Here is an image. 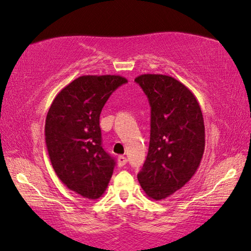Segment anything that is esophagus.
Here are the masks:
<instances>
[{"mask_svg":"<svg viewBox=\"0 0 251 251\" xmlns=\"http://www.w3.org/2000/svg\"><path fill=\"white\" fill-rule=\"evenodd\" d=\"M126 163V157L125 155H120L118 157V164L119 167H123Z\"/></svg>","mask_w":251,"mask_h":251,"instance_id":"1","label":"esophagus"}]
</instances>
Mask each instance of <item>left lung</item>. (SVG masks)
<instances>
[{
	"label": "left lung",
	"mask_w": 251,
	"mask_h": 251,
	"mask_svg": "<svg viewBox=\"0 0 251 251\" xmlns=\"http://www.w3.org/2000/svg\"><path fill=\"white\" fill-rule=\"evenodd\" d=\"M151 105L147 157L137 175L147 197L162 200L180 190L198 170L204 152V122L190 89L173 76L135 78Z\"/></svg>",
	"instance_id": "obj_1"
}]
</instances>
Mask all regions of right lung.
I'll return each instance as SVG.
<instances>
[{
	"instance_id": "add662e5",
	"label": "right lung",
	"mask_w": 251,
	"mask_h": 251,
	"mask_svg": "<svg viewBox=\"0 0 251 251\" xmlns=\"http://www.w3.org/2000/svg\"><path fill=\"white\" fill-rule=\"evenodd\" d=\"M128 82L120 75H83L58 92L46 119V144L54 173L85 199L100 198L115 161L101 145L99 116L109 96Z\"/></svg>"
}]
</instances>
